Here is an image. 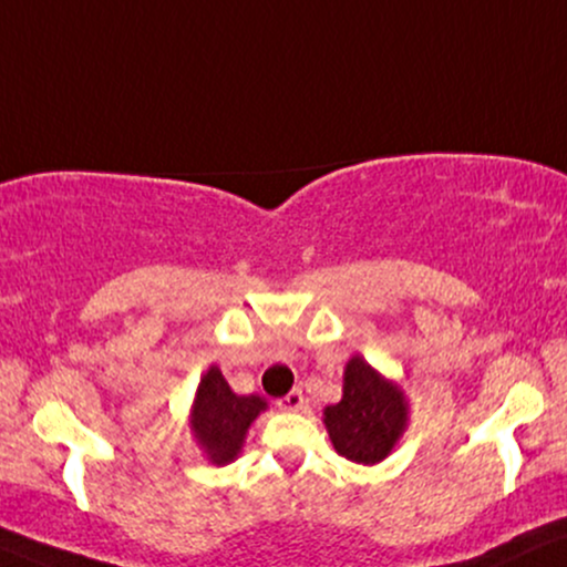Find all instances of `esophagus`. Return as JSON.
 <instances>
[{"label": "esophagus", "mask_w": 567, "mask_h": 567, "mask_svg": "<svg viewBox=\"0 0 567 567\" xmlns=\"http://www.w3.org/2000/svg\"><path fill=\"white\" fill-rule=\"evenodd\" d=\"M278 408H281L284 412H297V410H302V408H305V394H302V389H295V391H289V394H286V396H281V400H278Z\"/></svg>", "instance_id": "1"}]
</instances>
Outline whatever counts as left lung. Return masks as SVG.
I'll return each instance as SVG.
<instances>
[{"label":"left lung","instance_id":"left-lung-1","mask_svg":"<svg viewBox=\"0 0 567 567\" xmlns=\"http://www.w3.org/2000/svg\"><path fill=\"white\" fill-rule=\"evenodd\" d=\"M323 423L341 457L375 465L408 431L410 404L400 383L379 373L362 354H352L344 368L341 402L328 404Z\"/></svg>","mask_w":567,"mask_h":567}]
</instances>
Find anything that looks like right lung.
I'll return each mask as SVG.
<instances>
[{
  "label": "right lung",
  "mask_w": 567,
  "mask_h": 567,
  "mask_svg": "<svg viewBox=\"0 0 567 567\" xmlns=\"http://www.w3.org/2000/svg\"><path fill=\"white\" fill-rule=\"evenodd\" d=\"M268 410V400L241 396L228 386L218 365H209L199 379L197 394L188 410V429L194 442L213 465H228L239 457L247 442L249 425Z\"/></svg>",
  "instance_id": "1"
}]
</instances>
